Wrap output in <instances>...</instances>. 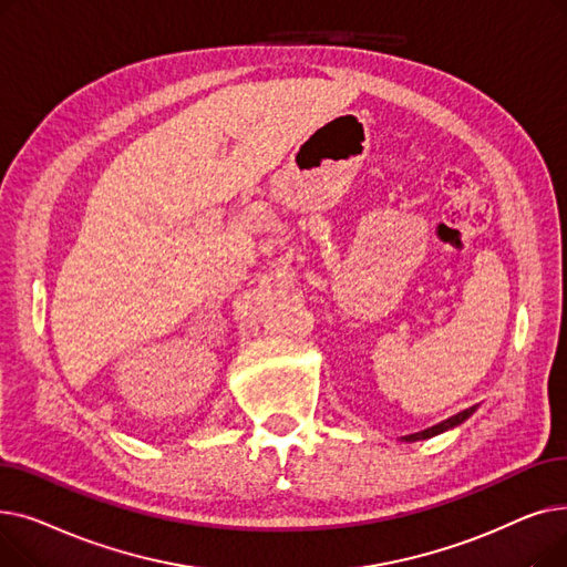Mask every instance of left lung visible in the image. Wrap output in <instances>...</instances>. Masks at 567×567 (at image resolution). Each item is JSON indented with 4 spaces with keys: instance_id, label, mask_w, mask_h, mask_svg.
<instances>
[{
    "instance_id": "left-lung-1",
    "label": "left lung",
    "mask_w": 567,
    "mask_h": 567,
    "mask_svg": "<svg viewBox=\"0 0 567 567\" xmlns=\"http://www.w3.org/2000/svg\"><path fill=\"white\" fill-rule=\"evenodd\" d=\"M473 411H475V406H471V409H466V411H462V413L453 415V419L443 421V423H439V425H434V427H430V430H423V432H415V434L402 436V441H423V439L436 436V434H441V432H445V430H453V427H457L460 423H464V421L468 419V415H471Z\"/></svg>"
}]
</instances>
